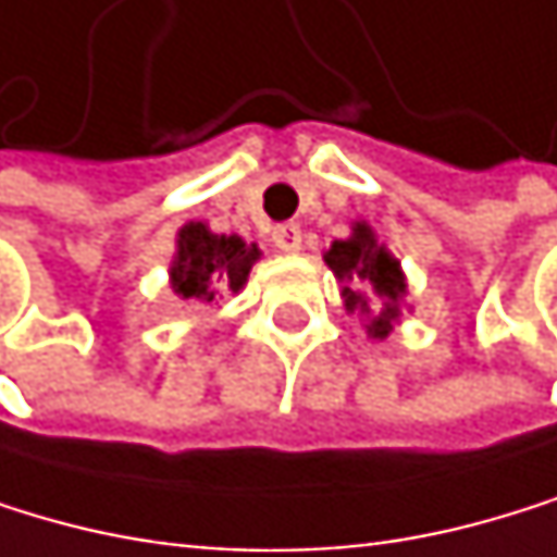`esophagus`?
<instances>
[{
  "mask_svg": "<svg viewBox=\"0 0 557 557\" xmlns=\"http://www.w3.org/2000/svg\"><path fill=\"white\" fill-rule=\"evenodd\" d=\"M272 245H275L278 251L295 255V251L302 248V228H299V224H278V228L272 232Z\"/></svg>",
  "mask_w": 557,
  "mask_h": 557,
  "instance_id": "34e87169",
  "label": "esophagus"
}]
</instances>
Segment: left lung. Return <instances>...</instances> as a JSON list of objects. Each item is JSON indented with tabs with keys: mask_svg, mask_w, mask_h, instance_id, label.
<instances>
[{
	"mask_svg": "<svg viewBox=\"0 0 557 557\" xmlns=\"http://www.w3.org/2000/svg\"><path fill=\"white\" fill-rule=\"evenodd\" d=\"M325 265L343 282V306L346 312H356L367 319V333L373 339H386L393 325L399 322L404 309L407 278L396 258L386 251V245L376 242L373 228L367 221L352 224V235L333 242L325 255ZM377 295V302L369 299Z\"/></svg>",
	"mask_w": 557,
	"mask_h": 557,
	"instance_id": "left-lung-1",
	"label": "left lung"
}]
</instances>
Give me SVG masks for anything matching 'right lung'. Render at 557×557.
I'll use <instances>...</instances> for the list:
<instances>
[{"mask_svg": "<svg viewBox=\"0 0 557 557\" xmlns=\"http://www.w3.org/2000/svg\"><path fill=\"white\" fill-rule=\"evenodd\" d=\"M258 255V245L238 235H214L205 221H187L177 232L171 288L187 302H214L224 292H242Z\"/></svg>", "mask_w": 557, "mask_h": 557, "instance_id": "right-lung-1", "label": "right lung"}]
</instances>
